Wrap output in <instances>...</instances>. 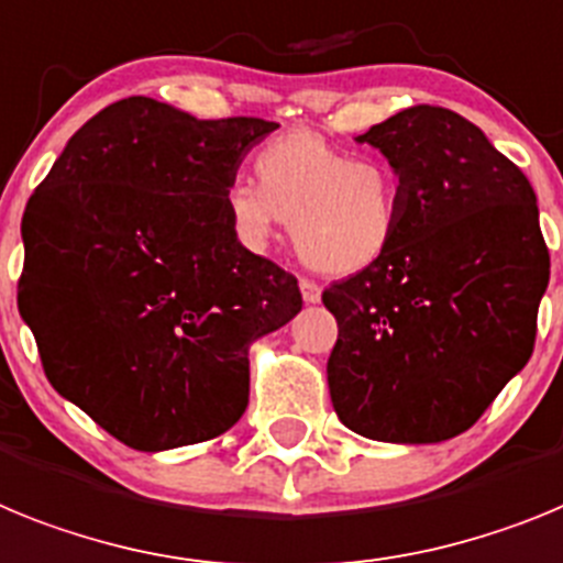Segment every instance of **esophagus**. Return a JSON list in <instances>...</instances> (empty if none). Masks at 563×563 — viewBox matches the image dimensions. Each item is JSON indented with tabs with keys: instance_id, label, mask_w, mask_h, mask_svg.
Masks as SVG:
<instances>
[{
	"instance_id": "esophagus-1",
	"label": "esophagus",
	"mask_w": 563,
	"mask_h": 563,
	"mask_svg": "<svg viewBox=\"0 0 563 563\" xmlns=\"http://www.w3.org/2000/svg\"><path fill=\"white\" fill-rule=\"evenodd\" d=\"M300 291H302V300L306 302H320V297H322V288L317 286L314 280H309V277H302L300 280Z\"/></svg>"
}]
</instances>
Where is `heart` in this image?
Here are the masks:
<instances>
[{
	"instance_id": "obj_1",
	"label": "heart",
	"mask_w": 563,
	"mask_h": 563,
	"mask_svg": "<svg viewBox=\"0 0 563 563\" xmlns=\"http://www.w3.org/2000/svg\"><path fill=\"white\" fill-rule=\"evenodd\" d=\"M257 187L232 180L223 212L234 241L263 252L280 221L297 254L325 275L376 266L397 241L402 180L385 158H354L309 130L268 139L252 158Z\"/></svg>"
}]
</instances>
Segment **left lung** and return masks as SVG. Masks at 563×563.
<instances>
[{
	"label": "left lung",
	"instance_id": "8db88e82",
	"mask_svg": "<svg viewBox=\"0 0 563 563\" xmlns=\"http://www.w3.org/2000/svg\"><path fill=\"white\" fill-rule=\"evenodd\" d=\"M402 180L397 241L322 291L336 317L329 390L376 442H444L476 424L536 345L550 252L527 175L459 112L417 104L374 124Z\"/></svg>",
	"mask_w": 563,
	"mask_h": 563
}]
</instances>
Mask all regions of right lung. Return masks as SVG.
<instances>
[{"instance_id": "1", "label": "right lung", "mask_w": 563, "mask_h": 563, "mask_svg": "<svg viewBox=\"0 0 563 563\" xmlns=\"http://www.w3.org/2000/svg\"><path fill=\"white\" fill-rule=\"evenodd\" d=\"M272 130L121 99L27 200L19 311L53 388L126 448L227 433L249 405V345L302 309L297 277L234 241L223 212Z\"/></svg>"}]
</instances>
